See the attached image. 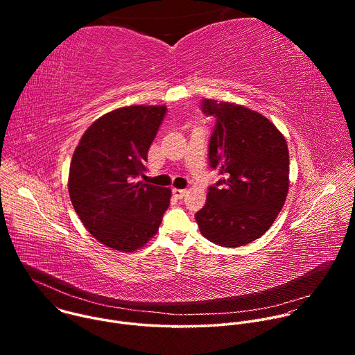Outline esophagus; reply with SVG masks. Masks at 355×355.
I'll list each match as a JSON object with an SVG mask.
<instances>
[{
    "label": "esophagus",
    "mask_w": 355,
    "mask_h": 355,
    "mask_svg": "<svg viewBox=\"0 0 355 355\" xmlns=\"http://www.w3.org/2000/svg\"><path fill=\"white\" fill-rule=\"evenodd\" d=\"M173 193L174 196H177L178 199H182L187 195V189H178V188H173Z\"/></svg>",
    "instance_id": "esophagus-1"
}]
</instances>
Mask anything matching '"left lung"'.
<instances>
[{"label": "left lung", "mask_w": 355, "mask_h": 355, "mask_svg": "<svg viewBox=\"0 0 355 355\" xmlns=\"http://www.w3.org/2000/svg\"><path fill=\"white\" fill-rule=\"evenodd\" d=\"M200 110L216 119L209 164L223 178L208 188L195 219L209 241L240 247L261 237L285 204L288 146L274 123L245 107L202 99Z\"/></svg>", "instance_id": "1"}]
</instances>
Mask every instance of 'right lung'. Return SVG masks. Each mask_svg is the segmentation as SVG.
Masks as SVG:
<instances>
[{"label": "right lung", "mask_w": 355, "mask_h": 355, "mask_svg": "<svg viewBox=\"0 0 355 355\" xmlns=\"http://www.w3.org/2000/svg\"><path fill=\"white\" fill-rule=\"evenodd\" d=\"M166 107H123L96 119L83 135L70 164L69 193L85 229L103 244L135 251L153 237L170 207L171 191L135 182Z\"/></svg>", "instance_id": "obj_1"}]
</instances>
